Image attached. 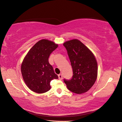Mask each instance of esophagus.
<instances>
[{"instance_id":"1","label":"esophagus","mask_w":122,"mask_h":122,"mask_svg":"<svg viewBox=\"0 0 122 122\" xmlns=\"http://www.w3.org/2000/svg\"><path fill=\"white\" fill-rule=\"evenodd\" d=\"M58 78L59 79H62V78H63V76H62V74H59L58 75Z\"/></svg>"}]
</instances>
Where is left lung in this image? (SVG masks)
Returning <instances> with one entry per match:
<instances>
[{"label":"left lung","instance_id":"left-lung-1","mask_svg":"<svg viewBox=\"0 0 122 122\" xmlns=\"http://www.w3.org/2000/svg\"><path fill=\"white\" fill-rule=\"evenodd\" d=\"M73 68L71 79H64L69 91L76 94L87 92L96 80L97 63L92 51L77 39L64 43Z\"/></svg>","mask_w":122,"mask_h":122}]
</instances>
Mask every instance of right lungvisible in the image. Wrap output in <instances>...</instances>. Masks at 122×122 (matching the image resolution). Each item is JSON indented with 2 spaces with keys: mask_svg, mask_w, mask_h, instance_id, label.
<instances>
[{
  "mask_svg": "<svg viewBox=\"0 0 122 122\" xmlns=\"http://www.w3.org/2000/svg\"><path fill=\"white\" fill-rule=\"evenodd\" d=\"M57 47L53 41L42 39L34 45L24 59L22 76L28 87L34 92H47L51 88V81L58 78L48 61L50 54Z\"/></svg>",
  "mask_w": 122,
  "mask_h": 122,
  "instance_id": "1",
  "label": "right lung"
}]
</instances>
